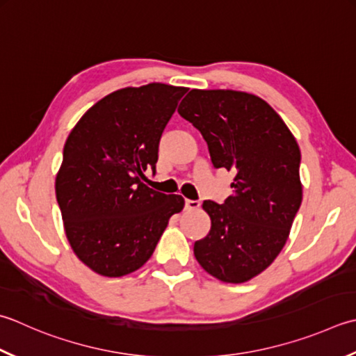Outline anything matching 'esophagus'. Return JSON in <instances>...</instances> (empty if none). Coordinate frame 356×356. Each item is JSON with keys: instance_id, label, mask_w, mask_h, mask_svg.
Wrapping results in <instances>:
<instances>
[{"instance_id": "obj_1", "label": "esophagus", "mask_w": 356, "mask_h": 356, "mask_svg": "<svg viewBox=\"0 0 356 356\" xmlns=\"http://www.w3.org/2000/svg\"><path fill=\"white\" fill-rule=\"evenodd\" d=\"M200 207V204L197 200H190V199H185V210H197Z\"/></svg>"}]
</instances>
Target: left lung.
Returning a JSON list of instances; mask_svg holds the SVG:
<instances>
[{
	"instance_id": "left-lung-1",
	"label": "left lung",
	"mask_w": 356,
	"mask_h": 356,
	"mask_svg": "<svg viewBox=\"0 0 356 356\" xmlns=\"http://www.w3.org/2000/svg\"><path fill=\"white\" fill-rule=\"evenodd\" d=\"M177 113L200 131L214 168L234 171L224 204L205 200L211 219L194 256L222 282L242 284L281 253L302 202L301 151L276 111L253 94L191 89Z\"/></svg>"
}]
</instances>
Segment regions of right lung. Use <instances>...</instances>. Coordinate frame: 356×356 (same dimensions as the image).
Here are the masks:
<instances>
[{
	"mask_svg": "<svg viewBox=\"0 0 356 356\" xmlns=\"http://www.w3.org/2000/svg\"><path fill=\"white\" fill-rule=\"evenodd\" d=\"M186 90L165 83L118 89L67 137L55 194L74 253L95 273L120 277L140 268L182 211V196L142 180L156 171L160 138Z\"/></svg>",
	"mask_w": 356,
	"mask_h": 356,
	"instance_id": "right-lung-1",
	"label": "right lung"
}]
</instances>
